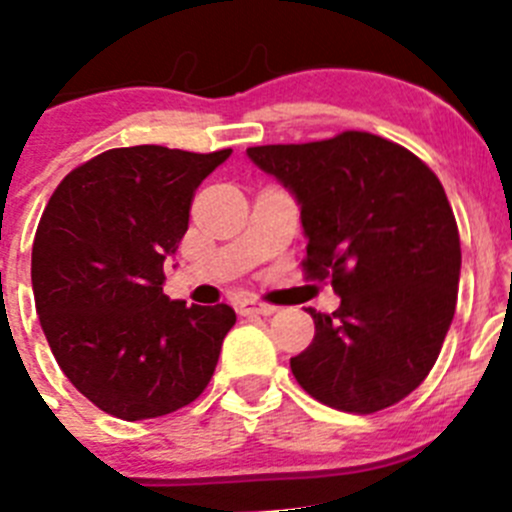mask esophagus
Wrapping results in <instances>:
<instances>
[{
	"label": "esophagus",
	"mask_w": 512,
	"mask_h": 512,
	"mask_svg": "<svg viewBox=\"0 0 512 512\" xmlns=\"http://www.w3.org/2000/svg\"><path fill=\"white\" fill-rule=\"evenodd\" d=\"M277 307L267 305V302H257V300H240L237 302V312L242 317H252V315H272Z\"/></svg>",
	"instance_id": "34e87169"
}]
</instances>
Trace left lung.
<instances>
[{"mask_svg":"<svg viewBox=\"0 0 512 512\" xmlns=\"http://www.w3.org/2000/svg\"><path fill=\"white\" fill-rule=\"evenodd\" d=\"M247 157L300 205L307 277L340 295L292 357L300 388L345 413L400 403L433 370L455 315L460 235L443 185L405 147L342 132L307 145L250 147Z\"/></svg>","mask_w":512,"mask_h":512,"instance_id":"obj_1","label":"left lung"}]
</instances>
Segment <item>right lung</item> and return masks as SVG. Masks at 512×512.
<instances>
[{"label":"right lung","mask_w":512,"mask_h":512,"mask_svg":"<svg viewBox=\"0 0 512 512\" xmlns=\"http://www.w3.org/2000/svg\"><path fill=\"white\" fill-rule=\"evenodd\" d=\"M230 155L107 150L69 172L44 207L32 247L39 322L69 382L114 418L175 413L215 372L235 310L187 307L162 285L195 190Z\"/></svg>","instance_id":"1"}]
</instances>
